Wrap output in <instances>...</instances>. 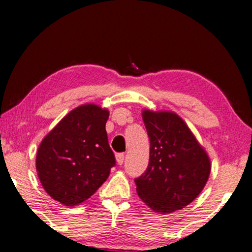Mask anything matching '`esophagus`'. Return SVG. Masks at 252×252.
<instances>
[{
  "instance_id": "obj_1",
  "label": "esophagus",
  "mask_w": 252,
  "mask_h": 252,
  "mask_svg": "<svg viewBox=\"0 0 252 252\" xmlns=\"http://www.w3.org/2000/svg\"><path fill=\"white\" fill-rule=\"evenodd\" d=\"M117 162L118 164H123V162H125V153H117Z\"/></svg>"
}]
</instances>
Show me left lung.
Wrapping results in <instances>:
<instances>
[{
  "label": "left lung",
  "mask_w": 252,
  "mask_h": 252,
  "mask_svg": "<svg viewBox=\"0 0 252 252\" xmlns=\"http://www.w3.org/2000/svg\"><path fill=\"white\" fill-rule=\"evenodd\" d=\"M142 119L150 140V159L146 171L134 179L136 192L157 212L180 210L206 186L210 160L176 113L146 110Z\"/></svg>",
  "instance_id": "1"
}]
</instances>
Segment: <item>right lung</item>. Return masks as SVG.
Returning <instances> with one entry per match:
<instances>
[{"mask_svg": "<svg viewBox=\"0 0 252 252\" xmlns=\"http://www.w3.org/2000/svg\"><path fill=\"white\" fill-rule=\"evenodd\" d=\"M109 111L94 104L72 110L41 142L36 155L40 181L67 207L85 201L116 165L105 131Z\"/></svg>", "mask_w": 252, "mask_h": 252, "instance_id": "1", "label": "right lung"}]
</instances>
